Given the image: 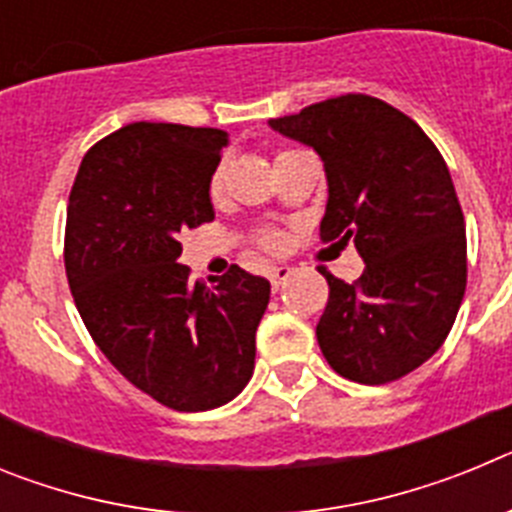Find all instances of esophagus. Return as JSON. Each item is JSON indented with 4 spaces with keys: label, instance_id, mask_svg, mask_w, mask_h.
Returning <instances> with one entry per match:
<instances>
[{
    "label": "esophagus",
    "instance_id": "34e87169",
    "mask_svg": "<svg viewBox=\"0 0 512 512\" xmlns=\"http://www.w3.org/2000/svg\"><path fill=\"white\" fill-rule=\"evenodd\" d=\"M292 271H295V269H292V266H274V269L269 271L271 287H274V289H279V287H282V284L287 282L289 277H292Z\"/></svg>",
    "mask_w": 512,
    "mask_h": 512
}]
</instances>
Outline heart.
<instances>
[{"mask_svg":"<svg viewBox=\"0 0 512 512\" xmlns=\"http://www.w3.org/2000/svg\"><path fill=\"white\" fill-rule=\"evenodd\" d=\"M284 153H289V151H279L277 158L284 156ZM220 184H223V166H217L215 174H212L210 192L212 194L220 192ZM256 241H259V246L266 248V251H282V235H279L277 230H261V233L256 235Z\"/></svg>","mask_w":512,"mask_h":512,"instance_id":"b5f03b06","label":"heart"}]
</instances>
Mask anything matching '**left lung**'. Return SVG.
<instances>
[{
  "instance_id": "obj_1",
  "label": "left lung",
  "mask_w": 512,
  "mask_h": 512,
  "mask_svg": "<svg viewBox=\"0 0 512 512\" xmlns=\"http://www.w3.org/2000/svg\"><path fill=\"white\" fill-rule=\"evenodd\" d=\"M323 158L320 241H354L366 269L325 266L318 343L341 377L387 384L436 354L467 289L464 212L441 151L418 122L369 94H341L269 122Z\"/></svg>"
}]
</instances>
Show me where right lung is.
Masks as SVG:
<instances>
[{
  "label": "right lung",
  "mask_w": 512,
  "mask_h": 512,
  "mask_svg": "<svg viewBox=\"0 0 512 512\" xmlns=\"http://www.w3.org/2000/svg\"><path fill=\"white\" fill-rule=\"evenodd\" d=\"M228 133L133 122L94 143L66 210L63 264L89 336L122 377L182 413L248 384L271 284L241 266L189 279L179 233L215 220L210 179Z\"/></svg>",
  "instance_id": "1"
}]
</instances>
